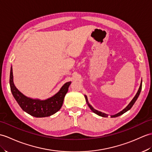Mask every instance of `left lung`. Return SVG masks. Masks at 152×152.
I'll return each mask as SVG.
<instances>
[{"label": "left lung", "instance_id": "left-lung-1", "mask_svg": "<svg viewBox=\"0 0 152 152\" xmlns=\"http://www.w3.org/2000/svg\"><path fill=\"white\" fill-rule=\"evenodd\" d=\"M141 89H142V82H141L140 87H139V90H138V92L137 93V94H136V95L135 96V97L133 98V100H132V102H130V103L128 104V106H127L124 109H123V110H122V111L116 114V115H111V117H112V118H113V117H117V116H120V115H122V114H124V113H126V111H128V110H129V109L132 107L133 104H135V102L136 100H137V98H138V97H139V94H140V91H141ZM85 97H86V101H87V102L88 103L87 96H85ZM88 105H89V107H90V109L94 113H96V114H97L98 115H99V116H103V117H107V115L105 114V113H102V112H100V111H98L96 110V109H94L92 106H91V105L90 104H89V103H88Z\"/></svg>", "mask_w": 152, "mask_h": 152}]
</instances>
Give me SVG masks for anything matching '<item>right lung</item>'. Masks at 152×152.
<instances>
[{"label":"right lung","mask_w":152,"mask_h":152,"mask_svg":"<svg viewBox=\"0 0 152 152\" xmlns=\"http://www.w3.org/2000/svg\"><path fill=\"white\" fill-rule=\"evenodd\" d=\"M70 83V82L65 83L57 94L47 100H34L24 96L14 86L12 66L10 70V85L13 97L23 111L35 117H46L58 112L62 106Z\"/></svg>","instance_id":"right-lung-1"}]
</instances>
